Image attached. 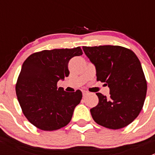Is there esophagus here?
Masks as SVG:
<instances>
[{
	"label": "esophagus",
	"instance_id": "1",
	"mask_svg": "<svg viewBox=\"0 0 155 155\" xmlns=\"http://www.w3.org/2000/svg\"><path fill=\"white\" fill-rule=\"evenodd\" d=\"M87 94H88V92L85 91H82V96L85 97Z\"/></svg>",
	"mask_w": 155,
	"mask_h": 155
}]
</instances>
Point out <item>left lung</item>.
Instances as JSON below:
<instances>
[{"instance_id": "obj_1", "label": "left lung", "mask_w": 155, "mask_h": 155, "mask_svg": "<svg viewBox=\"0 0 155 155\" xmlns=\"http://www.w3.org/2000/svg\"><path fill=\"white\" fill-rule=\"evenodd\" d=\"M96 67L97 80L110 89L107 97L97 93L99 102L90 109L97 124L118 130L130 124L143 109L147 82L140 60L132 50L120 46H83Z\"/></svg>"}]
</instances>
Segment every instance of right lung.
<instances>
[{
  "label": "right lung",
  "mask_w": 155,
  "mask_h": 155,
  "mask_svg": "<svg viewBox=\"0 0 155 155\" xmlns=\"http://www.w3.org/2000/svg\"><path fill=\"white\" fill-rule=\"evenodd\" d=\"M82 54L80 46L55 48L33 53L25 61L15 92L23 114L36 127L51 131L69 124L82 94L65 91L57 83L70 74L69 61Z\"/></svg>",
  "instance_id": "obj_1"
}]
</instances>
